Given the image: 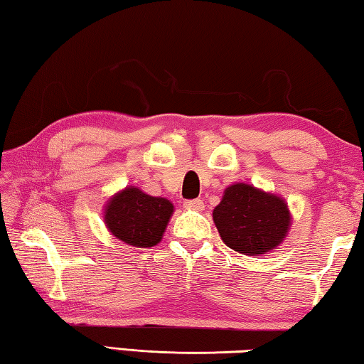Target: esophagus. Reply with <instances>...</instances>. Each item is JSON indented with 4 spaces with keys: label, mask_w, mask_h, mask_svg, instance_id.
Listing matches in <instances>:
<instances>
[{
    "label": "esophagus",
    "mask_w": 364,
    "mask_h": 364,
    "mask_svg": "<svg viewBox=\"0 0 364 364\" xmlns=\"http://www.w3.org/2000/svg\"><path fill=\"white\" fill-rule=\"evenodd\" d=\"M184 208L188 210H204V202L200 199H191V200H184Z\"/></svg>",
    "instance_id": "34e87169"
}]
</instances>
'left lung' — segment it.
<instances>
[{
    "label": "left lung",
    "instance_id": "left-lung-1",
    "mask_svg": "<svg viewBox=\"0 0 364 364\" xmlns=\"http://www.w3.org/2000/svg\"><path fill=\"white\" fill-rule=\"evenodd\" d=\"M212 215L221 241L249 257L273 252L292 225L291 210L281 196L247 183L228 186Z\"/></svg>",
    "mask_w": 364,
    "mask_h": 364
}]
</instances>
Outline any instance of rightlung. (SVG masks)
Instances as JSON below:
<instances>
[{"label":"right lung","instance_id":"1","mask_svg":"<svg viewBox=\"0 0 364 364\" xmlns=\"http://www.w3.org/2000/svg\"><path fill=\"white\" fill-rule=\"evenodd\" d=\"M175 212L165 197L146 194L136 186L115 193L104 205V223L119 241L139 249H149L162 241Z\"/></svg>","mask_w":364,"mask_h":364}]
</instances>
